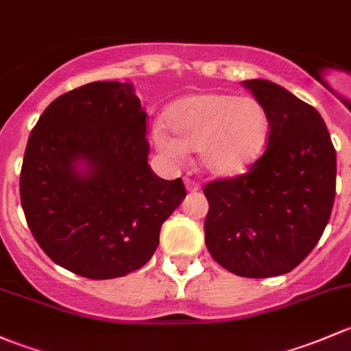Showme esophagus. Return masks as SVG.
Returning <instances> with one entry per match:
<instances>
[{
  "mask_svg": "<svg viewBox=\"0 0 351 351\" xmlns=\"http://www.w3.org/2000/svg\"><path fill=\"white\" fill-rule=\"evenodd\" d=\"M184 184H186V189L189 191V193H196V191H199V184H197L194 179L186 177V179H184Z\"/></svg>",
  "mask_w": 351,
  "mask_h": 351,
  "instance_id": "1",
  "label": "esophagus"
}]
</instances>
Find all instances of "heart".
Wrapping results in <instances>:
<instances>
[{
	"label": "heart",
	"mask_w": 351,
	"mask_h": 351,
	"mask_svg": "<svg viewBox=\"0 0 351 351\" xmlns=\"http://www.w3.org/2000/svg\"><path fill=\"white\" fill-rule=\"evenodd\" d=\"M165 126L154 133L155 145L180 160L197 152L202 171L215 177L247 172L262 157L270 135V117L254 96L199 93L180 97L165 113Z\"/></svg>",
	"instance_id": "b5f03b06"
}]
</instances>
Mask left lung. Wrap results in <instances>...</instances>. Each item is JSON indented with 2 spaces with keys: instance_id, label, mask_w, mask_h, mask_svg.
Returning a JSON list of instances; mask_svg holds the SVG:
<instances>
[{
  "instance_id": "left-lung-1",
  "label": "left lung",
  "mask_w": 351,
  "mask_h": 351,
  "mask_svg": "<svg viewBox=\"0 0 351 351\" xmlns=\"http://www.w3.org/2000/svg\"><path fill=\"white\" fill-rule=\"evenodd\" d=\"M243 86L269 113V142L247 174L206 184L204 237L219 265L263 279L291 272L319 241L337 193V152L311 104L263 79Z\"/></svg>"
}]
</instances>
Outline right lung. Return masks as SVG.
I'll list each match as a JSON object with an SVG mask.
<instances>
[{"label": "right lung", "instance_id": "right-lung-1", "mask_svg": "<svg viewBox=\"0 0 351 351\" xmlns=\"http://www.w3.org/2000/svg\"><path fill=\"white\" fill-rule=\"evenodd\" d=\"M147 113L130 82H89L53 99L32 130L20 199L57 265L104 280L138 270L186 197L150 169Z\"/></svg>", "mask_w": 351, "mask_h": 351}]
</instances>
